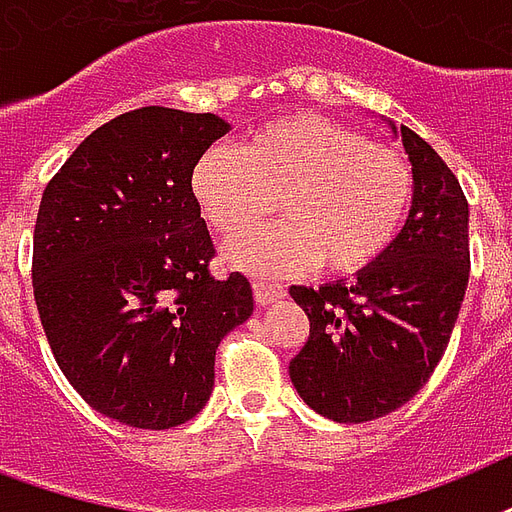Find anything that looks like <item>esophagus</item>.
<instances>
[{
    "instance_id": "34e87169",
    "label": "esophagus",
    "mask_w": 512,
    "mask_h": 512,
    "mask_svg": "<svg viewBox=\"0 0 512 512\" xmlns=\"http://www.w3.org/2000/svg\"><path fill=\"white\" fill-rule=\"evenodd\" d=\"M253 296L259 304H275L277 299H283L285 288L280 283H264V280H253Z\"/></svg>"
}]
</instances>
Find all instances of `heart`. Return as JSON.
I'll return each instance as SVG.
<instances>
[{
  "mask_svg": "<svg viewBox=\"0 0 512 512\" xmlns=\"http://www.w3.org/2000/svg\"><path fill=\"white\" fill-rule=\"evenodd\" d=\"M202 216L221 235L259 224L272 208L283 221L229 243L235 264L285 275L318 264L355 275L390 251L414 200L406 154L320 114H288L240 144L211 146L192 170Z\"/></svg>",
  "mask_w": 512,
  "mask_h": 512,
  "instance_id": "1",
  "label": "heart"
}]
</instances>
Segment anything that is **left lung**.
<instances>
[{"label":"left lung","instance_id":"8db88e82","mask_svg":"<svg viewBox=\"0 0 512 512\" xmlns=\"http://www.w3.org/2000/svg\"><path fill=\"white\" fill-rule=\"evenodd\" d=\"M414 173L406 227L352 283L291 285L310 336L288 374L301 400L334 422H371L400 408L446 352L470 277L467 200L425 138L390 122Z\"/></svg>","mask_w":512,"mask_h":512}]
</instances>
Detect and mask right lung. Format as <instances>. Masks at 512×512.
<instances>
[{
	"mask_svg": "<svg viewBox=\"0 0 512 512\" xmlns=\"http://www.w3.org/2000/svg\"><path fill=\"white\" fill-rule=\"evenodd\" d=\"M229 133L216 114L144 106L93 130L47 184L34 227V301L63 376L138 430L208 403L221 339L251 318L248 277L211 275L216 248L192 170Z\"/></svg>",
	"mask_w": 512,
	"mask_h": 512,
	"instance_id": "1",
	"label": "right lung"
}]
</instances>
